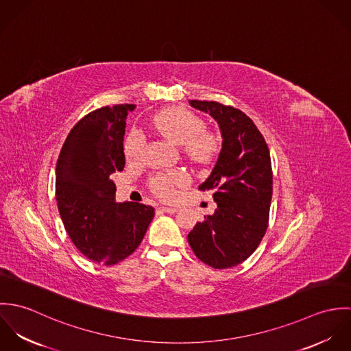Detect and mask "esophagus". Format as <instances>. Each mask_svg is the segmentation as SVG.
<instances>
[{
  "label": "esophagus",
  "mask_w": 351,
  "mask_h": 351,
  "mask_svg": "<svg viewBox=\"0 0 351 351\" xmlns=\"http://www.w3.org/2000/svg\"><path fill=\"white\" fill-rule=\"evenodd\" d=\"M160 209L166 213H176L178 212V208H173V206H160Z\"/></svg>",
  "instance_id": "34e87169"
}]
</instances>
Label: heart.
<instances>
[{
    "mask_svg": "<svg viewBox=\"0 0 351 351\" xmlns=\"http://www.w3.org/2000/svg\"><path fill=\"white\" fill-rule=\"evenodd\" d=\"M154 130L174 145H182L184 154L196 160L206 162L217 149L216 138L205 132V123L197 114L181 109L169 108L151 120ZM145 138L141 132L132 131L124 142V152L130 160H138L142 156ZM188 176L181 170H167L150 178L151 191L162 200L171 201L177 197V188L186 185Z\"/></svg>",
    "mask_w": 351,
    "mask_h": 351,
    "instance_id": "heart-1",
    "label": "heart"
}]
</instances>
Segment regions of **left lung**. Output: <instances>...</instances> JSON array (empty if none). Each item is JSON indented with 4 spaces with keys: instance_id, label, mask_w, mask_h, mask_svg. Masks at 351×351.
Instances as JSON below:
<instances>
[{
    "instance_id": "obj_1",
    "label": "left lung",
    "mask_w": 351,
    "mask_h": 351,
    "mask_svg": "<svg viewBox=\"0 0 351 351\" xmlns=\"http://www.w3.org/2000/svg\"><path fill=\"white\" fill-rule=\"evenodd\" d=\"M189 104L217 121L223 143L212 173L199 186L212 192L217 208L195 226L188 242L208 266L234 267L256 250L267 230L273 195L270 152L242 110L216 101Z\"/></svg>"
}]
</instances>
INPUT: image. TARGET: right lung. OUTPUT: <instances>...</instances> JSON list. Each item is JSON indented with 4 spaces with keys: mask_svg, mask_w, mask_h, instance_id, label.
Here are the masks:
<instances>
[{
    "mask_svg": "<svg viewBox=\"0 0 351 351\" xmlns=\"http://www.w3.org/2000/svg\"><path fill=\"white\" fill-rule=\"evenodd\" d=\"M134 104L102 106L84 116L67 135L56 162L55 196L63 226L86 258L114 265L141 245L154 208L116 202L110 176L125 165V119Z\"/></svg>",
    "mask_w": 351,
    "mask_h": 351,
    "instance_id": "1",
    "label": "right lung"
}]
</instances>
